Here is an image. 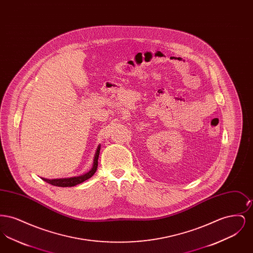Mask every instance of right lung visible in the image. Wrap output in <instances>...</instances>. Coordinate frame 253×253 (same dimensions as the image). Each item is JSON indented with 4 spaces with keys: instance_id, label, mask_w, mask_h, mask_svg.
I'll return each mask as SVG.
<instances>
[{
    "instance_id": "add662e5",
    "label": "right lung",
    "mask_w": 253,
    "mask_h": 253,
    "mask_svg": "<svg viewBox=\"0 0 253 253\" xmlns=\"http://www.w3.org/2000/svg\"><path fill=\"white\" fill-rule=\"evenodd\" d=\"M99 151H100V145H98L97 148H96L92 169L84 174L80 175V176H74V177H69V178H60V179L42 178V180L47 182L53 186H57V187H74L78 184H81V183L84 182L87 179H89L90 177H92L94 175V173L96 172V169H97V159H98V156H99Z\"/></svg>"
}]
</instances>
